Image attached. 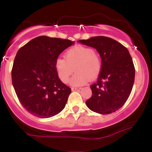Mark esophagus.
<instances>
[{"instance_id": "34e87169", "label": "esophagus", "mask_w": 152, "mask_h": 152, "mask_svg": "<svg viewBox=\"0 0 152 152\" xmlns=\"http://www.w3.org/2000/svg\"><path fill=\"white\" fill-rule=\"evenodd\" d=\"M82 88H80V87H72L71 88V90L72 91H78V90H81Z\"/></svg>"}]
</instances>
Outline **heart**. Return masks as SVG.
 Instances as JSON below:
<instances>
[{"label":"heart","instance_id":"b5f03b06","mask_svg":"<svg viewBox=\"0 0 152 152\" xmlns=\"http://www.w3.org/2000/svg\"><path fill=\"white\" fill-rule=\"evenodd\" d=\"M64 58L56 59L55 69L58 78L64 83L69 81L71 75L76 71L71 79L72 86L84 85L89 79H94L99 76L102 62L99 55L91 48L81 46H74L64 54Z\"/></svg>","mask_w":152,"mask_h":152}]
</instances>
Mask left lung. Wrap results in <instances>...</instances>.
I'll return each mask as SVG.
<instances>
[{
	"label": "left lung",
	"instance_id": "8db88e82",
	"mask_svg": "<svg viewBox=\"0 0 152 152\" xmlns=\"http://www.w3.org/2000/svg\"><path fill=\"white\" fill-rule=\"evenodd\" d=\"M78 42L96 49L102 58L100 74L90 86L92 96L86 106L100 114L114 112L125 104L133 88L135 69L129 52L116 40L105 36Z\"/></svg>",
	"mask_w": 152,
	"mask_h": 152
}]
</instances>
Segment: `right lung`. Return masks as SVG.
I'll return each instance as SVG.
<instances>
[{"instance_id":"1","label":"right lung","mask_w":152,"mask_h":152,"mask_svg":"<svg viewBox=\"0 0 152 152\" xmlns=\"http://www.w3.org/2000/svg\"><path fill=\"white\" fill-rule=\"evenodd\" d=\"M74 42L38 36L17 52L11 71L12 83L23 107L39 118H50L65 107L71 89L58 78L55 62Z\"/></svg>"}]
</instances>
